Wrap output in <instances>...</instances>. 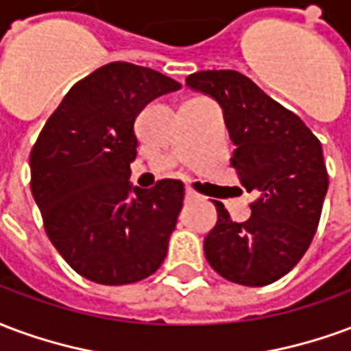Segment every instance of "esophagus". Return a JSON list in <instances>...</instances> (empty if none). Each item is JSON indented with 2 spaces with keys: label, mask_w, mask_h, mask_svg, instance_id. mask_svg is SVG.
<instances>
[{
  "label": "esophagus",
  "mask_w": 351,
  "mask_h": 351,
  "mask_svg": "<svg viewBox=\"0 0 351 351\" xmlns=\"http://www.w3.org/2000/svg\"><path fill=\"white\" fill-rule=\"evenodd\" d=\"M185 196H186V198H196L198 194L194 193V191H193V189H191V186H186V189H185Z\"/></svg>",
  "instance_id": "obj_1"
}]
</instances>
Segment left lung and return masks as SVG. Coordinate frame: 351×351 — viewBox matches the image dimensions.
Wrapping results in <instances>:
<instances>
[{"label":"left lung","instance_id":"obj_1","mask_svg":"<svg viewBox=\"0 0 351 351\" xmlns=\"http://www.w3.org/2000/svg\"><path fill=\"white\" fill-rule=\"evenodd\" d=\"M189 88L213 97L235 144L232 168L258 196L249 221L234 222L221 202L204 239L209 265L230 282L265 286L303 258L318 230L329 176L322 144L293 112L237 71H200Z\"/></svg>","mask_w":351,"mask_h":351}]
</instances>
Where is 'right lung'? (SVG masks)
<instances>
[{"mask_svg": "<svg viewBox=\"0 0 351 351\" xmlns=\"http://www.w3.org/2000/svg\"><path fill=\"white\" fill-rule=\"evenodd\" d=\"M179 88L153 69L102 65L69 89L33 145L32 194L46 235L88 280L132 284L165 262L185 186L162 179L140 189L129 178L138 114Z\"/></svg>", "mask_w": 351, "mask_h": 351, "instance_id": "right-lung-1", "label": "right lung"}]
</instances>
